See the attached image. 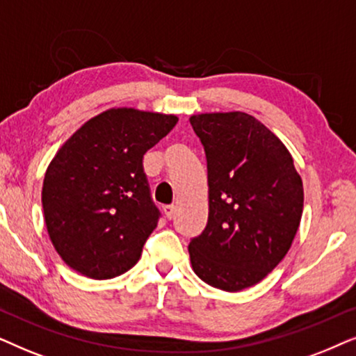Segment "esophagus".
Wrapping results in <instances>:
<instances>
[{
	"instance_id": "1",
	"label": "esophagus",
	"mask_w": 356,
	"mask_h": 356,
	"mask_svg": "<svg viewBox=\"0 0 356 356\" xmlns=\"http://www.w3.org/2000/svg\"><path fill=\"white\" fill-rule=\"evenodd\" d=\"M163 211H164V215H165V218H168V220H172L174 215H175V207L174 205H165L163 208Z\"/></svg>"
}]
</instances>
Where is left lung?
I'll use <instances>...</instances> for the list:
<instances>
[{"mask_svg": "<svg viewBox=\"0 0 356 356\" xmlns=\"http://www.w3.org/2000/svg\"><path fill=\"white\" fill-rule=\"evenodd\" d=\"M208 170V222L188 244L198 278L222 291L257 285L282 262L302 215V181L286 146L245 112L191 117Z\"/></svg>", "mask_w": 356, "mask_h": 356, "instance_id": "1", "label": "left lung"}]
</instances>
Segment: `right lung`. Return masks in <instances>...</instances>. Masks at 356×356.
Here are the masks:
<instances>
[{
    "mask_svg": "<svg viewBox=\"0 0 356 356\" xmlns=\"http://www.w3.org/2000/svg\"><path fill=\"white\" fill-rule=\"evenodd\" d=\"M177 120L172 113L113 107L56 151L45 172L42 207L49 238L68 267L108 280L138 262L159 220L143 156Z\"/></svg>",
    "mask_w": 356,
    "mask_h": 356,
    "instance_id": "right-lung-1",
    "label": "right lung"
}]
</instances>
